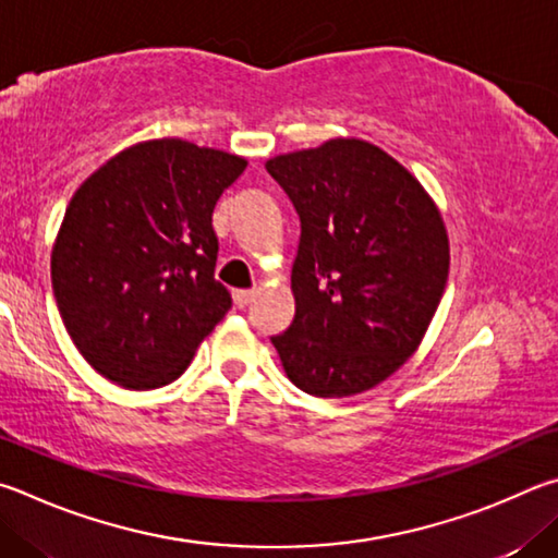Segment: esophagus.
<instances>
[{
    "label": "esophagus",
    "mask_w": 558,
    "mask_h": 558,
    "mask_svg": "<svg viewBox=\"0 0 558 558\" xmlns=\"http://www.w3.org/2000/svg\"><path fill=\"white\" fill-rule=\"evenodd\" d=\"M232 299H234V306L244 308V306L252 304L254 291H250V289H238V291H232Z\"/></svg>",
    "instance_id": "esophagus-1"
}]
</instances>
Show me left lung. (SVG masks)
Masks as SVG:
<instances>
[{
    "instance_id": "8db88e82",
    "label": "left lung",
    "mask_w": 558,
    "mask_h": 558,
    "mask_svg": "<svg viewBox=\"0 0 558 558\" xmlns=\"http://www.w3.org/2000/svg\"><path fill=\"white\" fill-rule=\"evenodd\" d=\"M267 171L301 222L296 314L271 336L281 365L314 397L373 389L412 357L444 296L441 215L402 163L360 140L277 156Z\"/></svg>"
}]
</instances>
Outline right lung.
Segmentation results:
<instances>
[{
    "mask_svg": "<svg viewBox=\"0 0 558 558\" xmlns=\"http://www.w3.org/2000/svg\"><path fill=\"white\" fill-rule=\"evenodd\" d=\"M247 161L181 140L117 154L75 191L51 279L75 348L102 377L156 389L232 306L215 281V203Z\"/></svg>",
    "mask_w": 558,
    "mask_h": 558,
    "instance_id": "right-lung-1",
    "label": "right lung"
}]
</instances>
